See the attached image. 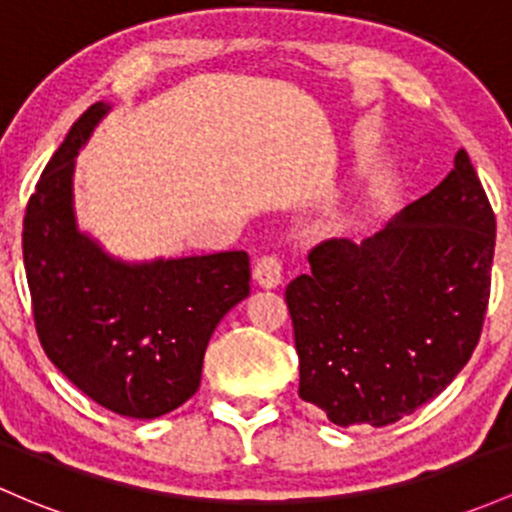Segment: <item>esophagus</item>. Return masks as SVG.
<instances>
[{"instance_id": "34e87169", "label": "esophagus", "mask_w": 512, "mask_h": 512, "mask_svg": "<svg viewBox=\"0 0 512 512\" xmlns=\"http://www.w3.org/2000/svg\"><path fill=\"white\" fill-rule=\"evenodd\" d=\"M252 274H255L257 284L265 286V289H274V286L282 284V260H279L277 255H262L260 260L255 262V269H252Z\"/></svg>"}]
</instances>
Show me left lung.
Returning <instances> with one entry per match:
<instances>
[{
  "label": "left lung",
  "instance_id": "obj_1",
  "mask_svg": "<svg viewBox=\"0 0 512 512\" xmlns=\"http://www.w3.org/2000/svg\"><path fill=\"white\" fill-rule=\"evenodd\" d=\"M493 247L496 216L464 148L374 238L318 243L284 294L299 396L340 428H384L440 396L479 345Z\"/></svg>",
  "mask_w": 512,
  "mask_h": 512
}]
</instances>
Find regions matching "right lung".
I'll list each match as a JSON object with an SVG mask.
<instances>
[{"label":"right lung","instance_id":"1","mask_svg":"<svg viewBox=\"0 0 512 512\" xmlns=\"http://www.w3.org/2000/svg\"><path fill=\"white\" fill-rule=\"evenodd\" d=\"M109 111L89 106L43 170L24 216L33 323L50 362L126 418H160L194 396L213 330L250 294L243 250L126 265L80 233L72 213L77 150Z\"/></svg>","mask_w":512,"mask_h":512}]
</instances>
